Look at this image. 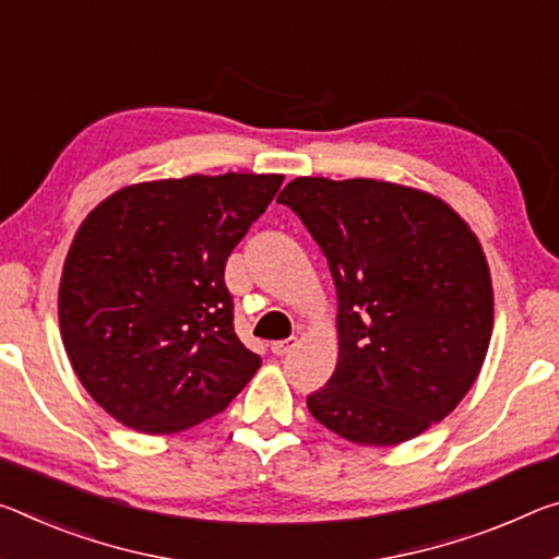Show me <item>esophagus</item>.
Listing matches in <instances>:
<instances>
[{
  "mask_svg": "<svg viewBox=\"0 0 559 559\" xmlns=\"http://www.w3.org/2000/svg\"><path fill=\"white\" fill-rule=\"evenodd\" d=\"M298 345V338H288V341H276L271 343V350L273 356H286V353H290Z\"/></svg>",
  "mask_w": 559,
  "mask_h": 559,
  "instance_id": "1",
  "label": "esophagus"
}]
</instances>
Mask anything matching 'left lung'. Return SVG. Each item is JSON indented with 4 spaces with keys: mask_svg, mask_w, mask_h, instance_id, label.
Wrapping results in <instances>:
<instances>
[{
    "mask_svg": "<svg viewBox=\"0 0 559 559\" xmlns=\"http://www.w3.org/2000/svg\"><path fill=\"white\" fill-rule=\"evenodd\" d=\"M278 203L321 246L338 294V362L308 395L358 445H397L450 415L492 335L483 246L445 201L411 186L298 176Z\"/></svg>",
    "mask_w": 559,
    "mask_h": 559,
    "instance_id": "left-lung-1",
    "label": "left lung"
}]
</instances>
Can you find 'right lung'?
I'll return each instance as SVG.
<instances>
[{
    "mask_svg": "<svg viewBox=\"0 0 559 559\" xmlns=\"http://www.w3.org/2000/svg\"><path fill=\"white\" fill-rule=\"evenodd\" d=\"M281 174L127 186L84 218L59 283V328L86 393L148 436L189 430L241 393L261 358L224 283Z\"/></svg>",
    "mask_w": 559,
    "mask_h": 559,
    "instance_id": "1",
    "label": "right lung"
}]
</instances>
